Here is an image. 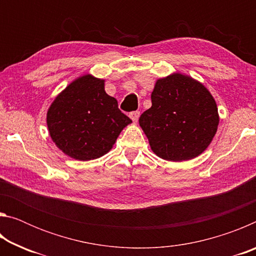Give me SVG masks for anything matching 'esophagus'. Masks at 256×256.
<instances>
[{
    "label": "esophagus",
    "mask_w": 256,
    "mask_h": 256,
    "mask_svg": "<svg viewBox=\"0 0 256 256\" xmlns=\"http://www.w3.org/2000/svg\"><path fill=\"white\" fill-rule=\"evenodd\" d=\"M130 118H131V120H133L134 123H136V122H138V118H140V112H138V110H136V112H130Z\"/></svg>",
    "instance_id": "34e87169"
}]
</instances>
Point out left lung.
<instances>
[{
	"instance_id": "obj_1",
	"label": "left lung",
	"mask_w": 256,
	"mask_h": 256,
	"mask_svg": "<svg viewBox=\"0 0 256 256\" xmlns=\"http://www.w3.org/2000/svg\"><path fill=\"white\" fill-rule=\"evenodd\" d=\"M151 102L138 124L158 157L186 162L209 146L219 114L214 98L201 82L182 73L162 78L156 81Z\"/></svg>"
}]
</instances>
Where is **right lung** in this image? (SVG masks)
<instances>
[{
    "label": "right lung",
    "mask_w": 256,
    "mask_h": 256,
    "mask_svg": "<svg viewBox=\"0 0 256 256\" xmlns=\"http://www.w3.org/2000/svg\"><path fill=\"white\" fill-rule=\"evenodd\" d=\"M47 128L56 146L76 160L106 154L132 120L105 92V80L92 74L76 78L47 110Z\"/></svg>",
    "instance_id": "1"
}]
</instances>
